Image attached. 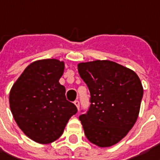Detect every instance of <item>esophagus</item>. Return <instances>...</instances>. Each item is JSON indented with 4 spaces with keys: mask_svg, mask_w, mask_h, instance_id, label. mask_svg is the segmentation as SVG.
I'll return each mask as SVG.
<instances>
[{
    "mask_svg": "<svg viewBox=\"0 0 160 160\" xmlns=\"http://www.w3.org/2000/svg\"><path fill=\"white\" fill-rule=\"evenodd\" d=\"M74 105L76 106V108H78V110L80 109V102H79V100H75V101H74Z\"/></svg>",
    "mask_w": 160,
    "mask_h": 160,
    "instance_id": "34e87169",
    "label": "esophagus"
}]
</instances>
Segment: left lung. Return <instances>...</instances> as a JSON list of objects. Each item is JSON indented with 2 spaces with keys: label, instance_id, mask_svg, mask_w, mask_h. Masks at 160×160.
Segmentation results:
<instances>
[{
  "label": "left lung",
  "instance_id": "left-lung-1",
  "mask_svg": "<svg viewBox=\"0 0 160 160\" xmlns=\"http://www.w3.org/2000/svg\"><path fill=\"white\" fill-rule=\"evenodd\" d=\"M78 71L90 92V108L80 120L87 139L111 147L133 127L140 113L143 87L132 70L108 60L80 62Z\"/></svg>",
  "mask_w": 160,
  "mask_h": 160
}]
</instances>
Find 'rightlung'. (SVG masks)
<instances>
[{
    "instance_id": "obj_1",
    "label": "right lung",
    "mask_w": 160,
    "mask_h": 160,
    "mask_svg": "<svg viewBox=\"0 0 160 160\" xmlns=\"http://www.w3.org/2000/svg\"><path fill=\"white\" fill-rule=\"evenodd\" d=\"M63 72V61L33 62L10 91V108L14 120L36 142L48 144L59 139L69 119L78 111L74 104L66 100L65 88L59 83Z\"/></svg>"
}]
</instances>
